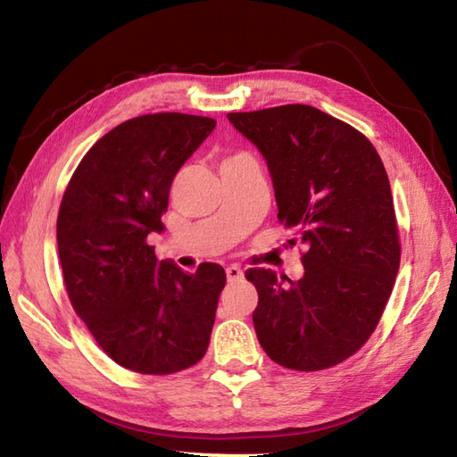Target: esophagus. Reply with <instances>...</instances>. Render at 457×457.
<instances>
[{
    "instance_id": "esophagus-1",
    "label": "esophagus",
    "mask_w": 457,
    "mask_h": 457,
    "mask_svg": "<svg viewBox=\"0 0 457 457\" xmlns=\"http://www.w3.org/2000/svg\"><path fill=\"white\" fill-rule=\"evenodd\" d=\"M226 275H228V280H231V283H234V280L244 278V269H241L239 265H229L226 269Z\"/></svg>"
}]
</instances>
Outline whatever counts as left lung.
<instances>
[{
  "instance_id": "left-lung-1",
  "label": "left lung",
  "mask_w": 457,
  "mask_h": 457,
  "mask_svg": "<svg viewBox=\"0 0 457 457\" xmlns=\"http://www.w3.org/2000/svg\"><path fill=\"white\" fill-rule=\"evenodd\" d=\"M263 153L278 220L304 247V277L247 269L259 303L253 326L275 363L322 371L363 347L389 303L401 265L391 184L361 131L312 105L228 113Z\"/></svg>"
}]
</instances>
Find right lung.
<instances>
[{
	"instance_id": "add662e5",
	"label": "right lung",
	"mask_w": 457,
	"mask_h": 457,
	"mask_svg": "<svg viewBox=\"0 0 457 457\" xmlns=\"http://www.w3.org/2000/svg\"><path fill=\"white\" fill-rule=\"evenodd\" d=\"M216 121L177 112L120 123L84 154L56 218L58 257L74 312L104 353L141 375L196 365L210 344L226 270L184 273L159 261L174 174Z\"/></svg>"
}]
</instances>
